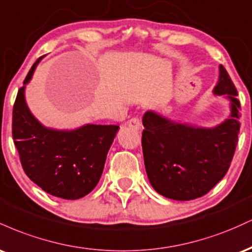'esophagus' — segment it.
I'll list each match as a JSON object with an SVG mask.
<instances>
[{
    "label": "esophagus",
    "mask_w": 252,
    "mask_h": 252,
    "mask_svg": "<svg viewBox=\"0 0 252 252\" xmlns=\"http://www.w3.org/2000/svg\"><path fill=\"white\" fill-rule=\"evenodd\" d=\"M126 126H130V128H132V129L138 130L141 128V121L138 120V118L132 117V118H130L128 122H126Z\"/></svg>",
    "instance_id": "obj_1"
}]
</instances>
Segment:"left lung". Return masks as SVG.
<instances>
[{
    "mask_svg": "<svg viewBox=\"0 0 252 252\" xmlns=\"http://www.w3.org/2000/svg\"><path fill=\"white\" fill-rule=\"evenodd\" d=\"M213 94L226 98L230 104L228 117L215 126L178 122L154 110L143 115L144 166L158 194L193 200L206 194L226 174L238 142L241 103L222 65Z\"/></svg>",
    "mask_w": 252,
    "mask_h": 252,
    "instance_id": "1",
    "label": "left lung"
}]
</instances>
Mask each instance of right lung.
Masks as SVG:
<instances>
[{"label": "right lung", "mask_w": 252, "mask_h": 252, "mask_svg": "<svg viewBox=\"0 0 252 252\" xmlns=\"http://www.w3.org/2000/svg\"><path fill=\"white\" fill-rule=\"evenodd\" d=\"M37 59L17 92L13 109V138L28 178L48 194L76 200L89 194L102 176L118 126L84 124L76 129L46 126L26 102V85Z\"/></svg>", "instance_id": "1"}]
</instances>
